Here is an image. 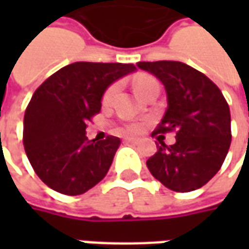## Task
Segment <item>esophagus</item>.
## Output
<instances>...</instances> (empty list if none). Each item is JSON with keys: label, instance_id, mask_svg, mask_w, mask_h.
I'll use <instances>...</instances> for the list:
<instances>
[{"label": "esophagus", "instance_id": "1", "mask_svg": "<svg viewBox=\"0 0 249 249\" xmlns=\"http://www.w3.org/2000/svg\"><path fill=\"white\" fill-rule=\"evenodd\" d=\"M126 142H129V144H137L139 142V140L137 139H124Z\"/></svg>", "mask_w": 249, "mask_h": 249}]
</instances>
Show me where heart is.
I'll return each mask as SVG.
<instances>
[{
    "instance_id": "b5f03b06",
    "label": "heart",
    "mask_w": 249,
    "mask_h": 249,
    "mask_svg": "<svg viewBox=\"0 0 249 249\" xmlns=\"http://www.w3.org/2000/svg\"><path fill=\"white\" fill-rule=\"evenodd\" d=\"M116 89H118V86L116 84H112V86H109L105 90V92L102 94V104H108L112 100V97H113ZM134 89H136V92L139 94L140 97L144 98L151 91L159 90L160 86H159V82L155 77H152L149 74H140L139 77L134 80ZM126 130L130 131V133H139L140 130H141V124L140 123H129L126 126Z\"/></svg>"
}]
</instances>
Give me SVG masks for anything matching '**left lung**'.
Segmentation results:
<instances>
[{
	"label": "left lung",
	"instance_id": "obj_1",
	"mask_svg": "<svg viewBox=\"0 0 249 249\" xmlns=\"http://www.w3.org/2000/svg\"><path fill=\"white\" fill-rule=\"evenodd\" d=\"M157 76L167 94V109L152 134L176 133V142L160 141L147 160L151 175L169 190L188 193L201 188L225 162L231 142L229 104L204 73L177 61L139 62Z\"/></svg>",
	"mask_w": 249,
	"mask_h": 249
}]
</instances>
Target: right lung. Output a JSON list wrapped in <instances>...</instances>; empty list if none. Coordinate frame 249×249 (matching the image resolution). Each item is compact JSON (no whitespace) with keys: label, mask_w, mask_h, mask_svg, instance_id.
<instances>
[{"label":"right lung","mask_w":249,"mask_h":249,"mask_svg":"<svg viewBox=\"0 0 249 249\" xmlns=\"http://www.w3.org/2000/svg\"><path fill=\"white\" fill-rule=\"evenodd\" d=\"M133 63L74 62L34 91L23 119V145L36 175L65 196H80L109 170L120 140L86 137L100 113L101 98L115 80L134 72Z\"/></svg>","instance_id":"1"}]
</instances>
